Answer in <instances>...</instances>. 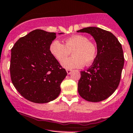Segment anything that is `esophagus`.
Returning <instances> with one entry per match:
<instances>
[{
  "mask_svg": "<svg viewBox=\"0 0 133 133\" xmlns=\"http://www.w3.org/2000/svg\"><path fill=\"white\" fill-rule=\"evenodd\" d=\"M66 72L67 73H68V74H70L72 72V70H69V69H67L66 70Z\"/></svg>",
  "mask_w": 133,
  "mask_h": 133,
  "instance_id": "34e87169",
  "label": "esophagus"
}]
</instances>
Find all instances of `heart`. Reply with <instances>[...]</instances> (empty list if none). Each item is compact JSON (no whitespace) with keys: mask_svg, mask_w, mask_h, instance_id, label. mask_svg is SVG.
<instances>
[{"mask_svg":"<svg viewBox=\"0 0 133 133\" xmlns=\"http://www.w3.org/2000/svg\"><path fill=\"white\" fill-rule=\"evenodd\" d=\"M49 50L52 56L59 62H62L72 52L73 56L62 62V65L67 69L81 68L84 64L90 65L97 56V46L89 40L87 36L76 35L64 40V44L59 40H53L49 46Z\"/></svg>","mask_w":133,"mask_h":133,"instance_id":"b5f03b06","label":"heart"}]
</instances>
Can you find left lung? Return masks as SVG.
Masks as SVG:
<instances>
[{
    "instance_id": "obj_1",
    "label": "left lung",
    "mask_w": 133,
    "mask_h": 133,
    "mask_svg": "<svg viewBox=\"0 0 133 133\" xmlns=\"http://www.w3.org/2000/svg\"><path fill=\"white\" fill-rule=\"evenodd\" d=\"M77 32L91 35L97 46V54L92 65L87 71H81L79 94L88 102L105 100L120 83L124 63L122 45L112 33L99 28L87 27Z\"/></svg>"
}]
</instances>
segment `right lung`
I'll use <instances>...</instances> for the list:
<instances>
[{
    "label": "right lung",
    "instance_id": "add662e5",
    "mask_svg": "<svg viewBox=\"0 0 133 133\" xmlns=\"http://www.w3.org/2000/svg\"><path fill=\"white\" fill-rule=\"evenodd\" d=\"M55 38V33L33 30L20 38L11 49V81L29 101L47 103L61 93V84L67 72L49 50Z\"/></svg>",
    "mask_w": 133,
    "mask_h": 133
}]
</instances>
